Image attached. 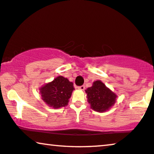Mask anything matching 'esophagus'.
<instances>
[{"label":"esophagus","mask_w":154,"mask_h":154,"mask_svg":"<svg viewBox=\"0 0 154 154\" xmlns=\"http://www.w3.org/2000/svg\"><path fill=\"white\" fill-rule=\"evenodd\" d=\"M77 88H78V89L79 90H85V87L84 85H82V86H79V87H78Z\"/></svg>","instance_id":"34e87169"}]
</instances>
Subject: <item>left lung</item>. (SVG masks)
Returning <instances> with one entry per match:
<instances>
[{"instance_id": "8db88e82", "label": "left lung", "mask_w": 154, "mask_h": 154, "mask_svg": "<svg viewBox=\"0 0 154 154\" xmlns=\"http://www.w3.org/2000/svg\"><path fill=\"white\" fill-rule=\"evenodd\" d=\"M85 91L87 101L95 111L105 112L109 110L116 101V94L100 80L94 82L91 87Z\"/></svg>"}]
</instances>
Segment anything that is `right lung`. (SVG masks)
Instances as JSON below:
<instances>
[{
  "label": "right lung",
  "mask_w": 154,
  "mask_h": 154,
  "mask_svg": "<svg viewBox=\"0 0 154 154\" xmlns=\"http://www.w3.org/2000/svg\"><path fill=\"white\" fill-rule=\"evenodd\" d=\"M74 89L72 82L63 76H58L39 90L43 101L50 107L56 109L67 105Z\"/></svg>",
  "instance_id": "obj_1"
}]
</instances>
